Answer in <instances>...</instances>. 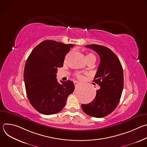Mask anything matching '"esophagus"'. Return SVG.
Masks as SVG:
<instances>
[{
	"label": "esophagus",
	"mask_w": 147,
	"mask_h": 147,
	"mask_svg": "<svg viewBox=\"0 0 147 147\" xmlns=\"http://www.w3.org/2000/svg\"><path fill=\"white\" fill-rule=\"evenodd\" d=\"M79 83H80V82H79L78 81H74V86H75L76 87H77V86L79 84Z\"/></svg>",
	"instance_id": "esophagus-1"
}]
</instances>
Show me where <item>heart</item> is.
Wrapping results in <instances>:
<instances>
[{
	"mask_svg": "<svg viewBox=\"0 0 147 147\" xmlns=\"http://www.w3.org/2000/svg\"><path fill=\"white\" fill-rule=\"evenodd\" d=\"M92 57H95V56L93 54H92V53H87V55H86V60H87V61L89 59H90V58H91ZM76 77L77 78H82V76L81 74H80V73H77L76 74Z\"/></svg>",
	"mask_w": 147,
	"mask_h": 147,
	"instance_id": "b5f03b06",
	"label": "heart"
}]
</instances>
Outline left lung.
<instances>
[{"label": "left lung", "mask_w": 147, "mask_h": 147, "mask_svg": "<svg viewBox=\"0 0 147 147\" xmlns=\"http://www.w3.org/2000/svg\"><path fill=\"white\" fill-rule=\"evenodd\" d=\"M92 49L100 57V63L94 81L99 85L94 99L88 104H81L88 115L101 118L111 113L117 107L122 94L123 70L117 56L109 48L96 44L86 46Z\"/></svg>", "instance_id": "1"}]
</instances>
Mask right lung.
Here are the masks:
<instances>
[{
  "label": "right lung",
  "instance_id": "right-lung-1",
  "mask_svg": "<svg viewBox=\"0 0 147 147\" xmlns=\"http://www.w3.org/2000/svg\"><path fill=\"white\" fill-rule=\"evenodd\" d=\"M73 47L45 40L28 56L24 71L26 90L30 103L38 112L46 115L59 112L73 92V82L60 81V84L56 78L57 69L63 66L65 57Z\"/></svg>",
  "mask_w": 147,
  "mask_h": 147
}]
</instances>
